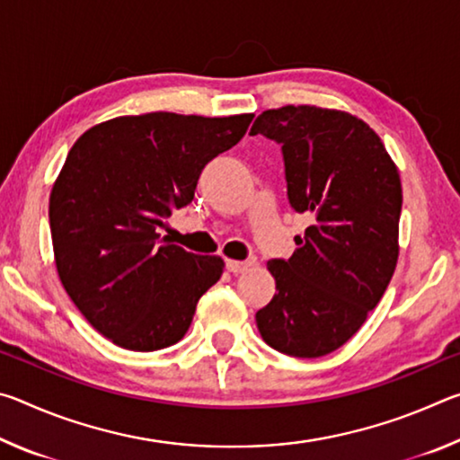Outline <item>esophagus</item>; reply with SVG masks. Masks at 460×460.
<instances>
[{
  "label": "esophagus",
  "mask_w": 460,
  "mask_h": 460,
  "mask_svg": "<svg viewBox=\"0 0 460 460\" xmlns=\"http://www.w3.org/2000/svg\"><path fill=\"white\" fill-rule=\"evenodd\" d=\"M253 260H245V261H237V260H227V270L231 271V274H243V271H247V268L253 266Z\"/></svg>",
  "instance_id": "esophagus-1"
}]
</instances>
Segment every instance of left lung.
Segmentation results:
<instances>
[{"label": "left lung", "mask_w": 460, "mask_h": 460, "mask_svg": "<svg viewBox=\"0 0 460 460\" xmlns=\"http://www.w3.org/2000/svg\"><path fill=\"white\" fill-rule=\"evenodd\" d=\"M249 134L282 146L288 200L313 219L290 260L268 261L278 294L255 323L279 353L329 355L361 329L394 276L398 168L367 123L334 109H270Z\"/></svg>", "instance_id": "obj_1"}]
</instances>
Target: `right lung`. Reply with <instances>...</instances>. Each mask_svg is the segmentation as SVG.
<instances>
[{"label": "right lung", "instance_id": "1", "mask_svg": "<svg viewBox=\"0 0 460 460\" xmlns=\"http://www.w3.org/2000/svg\"><path fill=\"white\" fill-rule=\"evenodd\" d=\"M252 119L128 115L71 147L50 194L54 260L76 308L115 345L139 353L174 345L221 278L219 255L186 252L160 239L158 227L189 205L202 168Z\"/></svg>", "mask_w": 460, "mask_h": 460}]
</instances>
